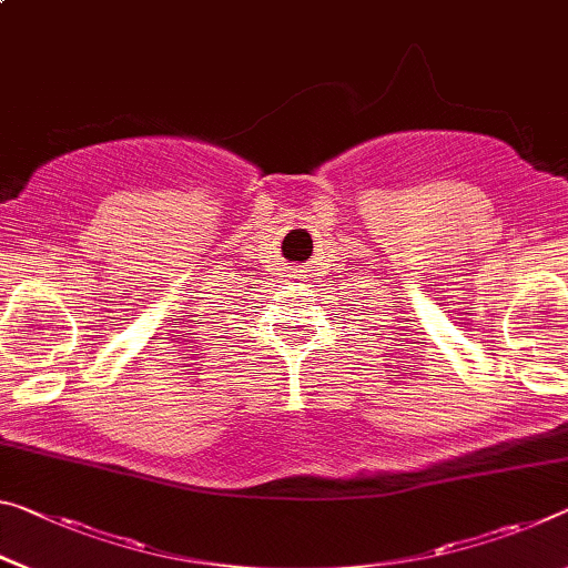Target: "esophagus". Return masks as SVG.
Returning <instances> with one entry per match:
<instances>
[{
  "mask_svg": "<svg viewBox=\"0 0 568 568\" xmlns=\"http://www.w3.org/2000/svg\"><path fill=\"white\" fill-rule=\"evenodd\" d=\"M298 273H301V270H298Z\"/></svg>",
  "mask_w": 568,
  "mask_h": 568,
  "instance_id": "1",
  "label": "esophagus"
}]
</instances>
